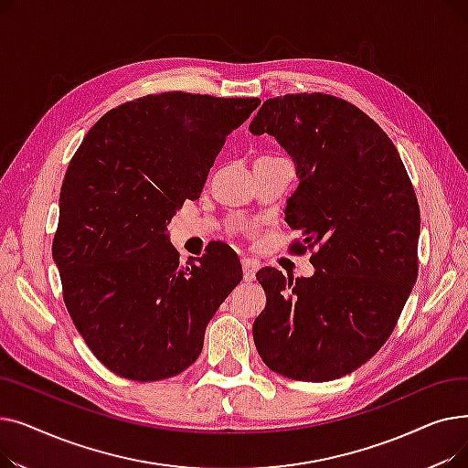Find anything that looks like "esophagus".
Returning <instances> with one entry per match:
<instances>
[{
  "mask_svg": "<svg viewBox=\"0 0 468 468\" xmlns=\"http://www.w3.org/2000/svg\"><path fill=\"white\" fill-rule=\"evenodd\" d=\"M242 279L244 282L256 281V265L250 260H242Z\"/></svg>",
  "mask_w": 468,
  "mask_h": 468,
  "instance_id": "34e87169",
  "label": "esophagus"
}]
</instances>
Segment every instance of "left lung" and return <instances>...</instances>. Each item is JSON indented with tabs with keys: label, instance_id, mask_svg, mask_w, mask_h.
<instances>
[{
	"label": "left lung",
	"instance_id": "obj_1",
	"mask_svg": "<svg viewBox=\"0 0 468 468\" xmlns=\"http://www.w3.org/2000/svg\"><path fill=\"white\" fill-rule=\"evenodd\" d=\"M250 133L271 134L296 165L286 224L316 247L314 273L258 271L267 303L252 326L273 372L332 381L370 360L417 279L420 205L395 144L341 98L313 92L269 98Z\"/></svg>",
	"mask_w": 468,
	"mask_h": 468
}]
</instances>
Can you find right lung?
<instances>
[{
    "mask_svg": "<svg viewBox=\"0 0 468 468\" xmlns=\"http://www.w3.org/2000/svg\"><path fill=\"white\" fill-rule=\"evenodd\" d=\"M258 106L144 96L108 112L69 161L53 260L73 324L113 374L157 381L184 372L240 282V261L221 244L180 265L166 226L184 201L199 199L226 138Z\"/></svg>",
    "mask_w": 468,
    "mask_h": 468,
    "instance_id": "1",
    "label": "right lung"
}]
</instances>
